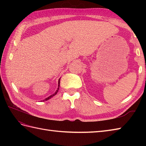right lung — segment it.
Returning a JSON list of instances; mask_svg holds the SVG:
<instances>
[{
	"label": "right lung",
	"instance_id": "obj_1",
	"mask_svg": "<svg viewBox=\"0 0 146 146\" xmlns=\"http://www.w3.org/2000/svg\"><path fill=\"white\" fill-rule=\"evenodd\" d=\"M60 79H59V80H58V89H57L56 92L54 94H52V95H50V96H49V97H48V98H45V99H44V100H43V102H44V101H46V100H49V98H51V97H53V96H54L56 94H57V92H58V90H59V87H60Z\"/></svg>",
	"mask_w": 146,
	"mask_h": 146
}]
</instances>
